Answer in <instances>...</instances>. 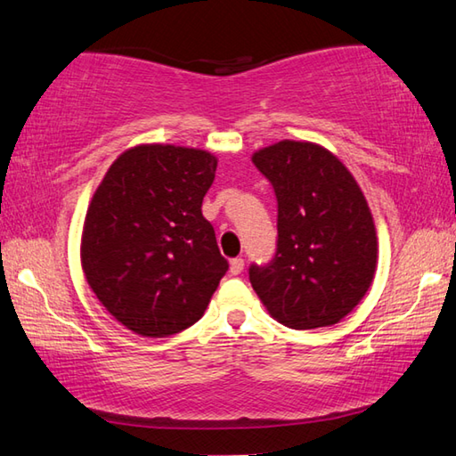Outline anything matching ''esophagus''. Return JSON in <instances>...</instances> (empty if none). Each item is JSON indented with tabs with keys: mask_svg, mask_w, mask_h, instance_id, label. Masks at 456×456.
<instances>
[{
	"mask_svg": "<svg viewBox=\"0 0 456 456\" xmlns=\"http://www.w3.org/2000/svg\"><path fill=\"white\" fill-rule=\"evenodd\" d=\"M243 267H245V261L241 259V256H235V259H231V263H229L231 275H239V273L243 271Z\"/></svg>",
	"mask_w": 456,
	"mask_h": 456,
	"instance_id": "1",
	"label": "esophagus"
}]
</instances>
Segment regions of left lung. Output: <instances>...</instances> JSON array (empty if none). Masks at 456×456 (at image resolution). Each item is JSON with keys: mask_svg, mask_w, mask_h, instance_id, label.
I'll list each match as a JSON object with an SVG mask.
<instances>
[{"mask_svg": "<svg viewBox=\"0 0 456 456\" xmlns=\"http://www.w3.org/2000/svg\"><path fill=\"white\" fill-rule=\"evenodd\" d=\"M251 161L277 195V253L249 281L281 325L307 330L346 317L375 277L379 243L369 203L343 161L311 142L273 143Z\"/></svg>", "mask_w": 456, "mask_h": 456, "instance_id": "1", "label": "left lung"}]
</instances>
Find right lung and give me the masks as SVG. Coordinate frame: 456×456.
Segmentation results:
<instances>
[{
  "label": "right lung",
  "instance_id": "obj_1",
  "mask_svg": "<svg viewBox=\"0 0 456 456\" xmlns=\"http://www.w3.org/2000/svg\"><path fill=\"white\" fill-rule=\"evenodd\" d=\"M215 169L217 157L203 149L135 145L91 197L81 267L99 303L137 335L191 327L229 269L201 213Z\"/></svg>",
  "mask_w": 456,
  "mask_h": 456
}]
</instances>
